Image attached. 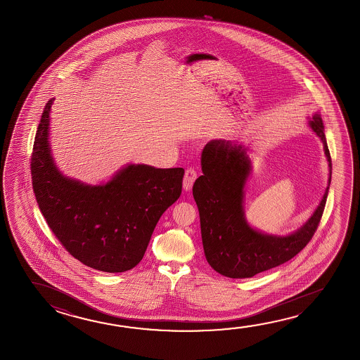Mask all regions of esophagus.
<instances>
[{
    "instance_id": "1",
    "label": "esophagus",
    "mask_w": 360,
    "mask_h": 360,
    "mask_svg": "<svg viewBox=\"0 0 360 360\" xmlns=\"http://www.w3.org/2000/svg\"><path fill=\"white\" fill-rule=\"evenodd\" d=\"M195 178H197V172H195L193 168L186 169L184 178H183V189H184V191H189V189L192 188Z\"/></svg>"
}]
</instances>
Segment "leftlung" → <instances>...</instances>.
<instances>
[{
	"label": "left lung",
	"mask_w": 360,
	"mask_h": 360,
	"mask_svg": "<svg viewBox=\"0 0 360 360\" xmlns=\"http://www.w3.org/2000/svg\"><path fill=\"white\" fill-rule=\"evenodd\" d=\"M307 125L323 146L328 187L309 219L285 235L264 233L246 220L245 184L252 173L249 148L221 139L211 140L203 148V174L195 179L192 192L200 212L205 257L217 273L229 278L254 277L296 257L312 239L328 198L333 167L320 112L312 115Z\"/></svg>",
	"instance_id": "left-lung-1"
}]
</instances>
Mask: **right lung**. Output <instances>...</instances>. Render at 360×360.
I'll list each match as a JSON object with an SVG mask.
<instances>
[{
    "mask_svg": "<svg viewBox=\"0 0 360 360\" xmlns=\"http://www.w3.org/2000/svg\"><path fill=\"white\" fill-rule=\"evenodd\" d=\"M53 103L45 106L32 149L39 208L81 263L108 273L130 271L144 257L160 216L179 198L184 169L129 163L97 184L64 176L51 154Z\"/></svg>",
    "mask_w": 360,
    "mask_h": 360,
    "instance_id": "1",
    "label": "right lung"
}]
</instances>
